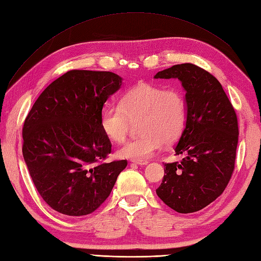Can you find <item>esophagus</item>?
<instances>
[{"label": "esophagus", "mask_w": 261, "mask_h": 261, "mask_svg": "<svg viewBox=\"0 0 261 261\" xmlns=\"http://www.w3.org/2000/svg\"><path fill=\"white\" fill-rule=\"evenodd\" d=\"M132 163H135V164L139 165V166H145V165L148 164L147 160H132Z\"/></svg>", "instance_id": "1"}]
</instances>
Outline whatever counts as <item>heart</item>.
<instances>
[{
	"instance_id": "obj_1",
	"label": "heart",
	"mask_w": 261,
	"mask_h": 261,
	"mask_svg": "<svg viewBox=\"0 0 261 261\" xmlns=\"http://www.w3.org/2000/svg\"><path fill=\"white\" fill-rule=\"evenodd\" d=\"M187 102L179 88L140 84L125 92L118 105H110L101 115V127L111 141H123L138 122L140 137L126 141L116 151L120 158L145 160L159 151L164 143L180 138L187 123Z\"/></svg>"
}]
</instances>
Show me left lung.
<instances>
[{
    "instance_id": "8db88e82",
    "label": "left lung",
    "mask_w": 261,
    "mask_h": 261,
    "mask_svg": "<svg viewBox=\"0 0 261 261\" xmlns=\"http://www.w3.org/2000/svg\"><path fill=\"white\" fill-rule=\"evenodd\" d=\"M154 79H178L186 91L187 123L175 147L184 154L165 164L157 195L178 213H193L215 201L234 169L238 119L222 85L208 71L190 63L174 65Z\"/></svg>"
}]
</instances>
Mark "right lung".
Returning a JSON list of instances; mask_svg holds the SVG:
<instances>
[{
    "label": "right lung",
    "mask_w": 261,
    "mask_h": 261,
    "mask_svg": "<svg viewBox=\"0 0 261 261\" xmlns=\"http://www.w3.org/2000/svg\"><path fill=\"white\" fill-rule=\"evenodd\" d=\"M121 84L111 71L69 70L40 94L27 115L24 162L38 193L59 213H93L126 167V160L104 163L112 143L101 127L103 105Z\"/></svg>",
    "instance_id": "add662e5"
}]
</instances>
